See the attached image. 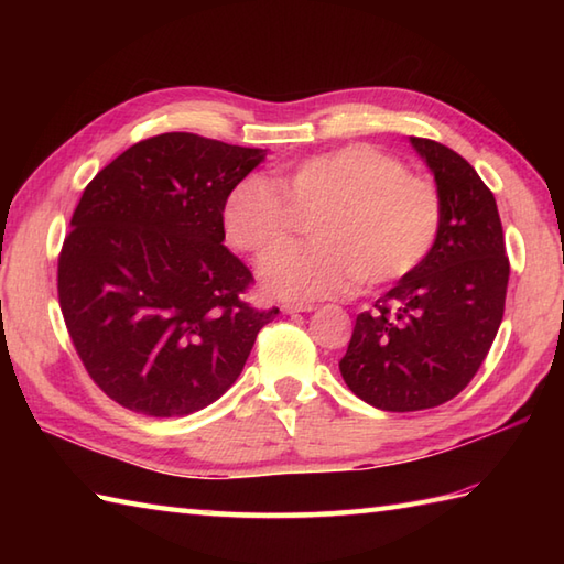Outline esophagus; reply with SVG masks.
Wrapping results in <instances>:
<instances>
[{
  "label": "esophagus",
  "mask_w": 564,
  "mask_h": 564,
  "mask_svg": "<svg viewBox=\"0 0 564 564\" xmlns=\"http://www.w3.org/2000/svg\"><path fill=\"white\" fill-rule=\"evenodd\" d=\"M285 315H295V313H313L315 305H303V303H285L281 305Z\"/></svg>",
  "instance_id": "1"
}]
</instances>
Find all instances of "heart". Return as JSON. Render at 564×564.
I'll return each mask as SVG.
<instances>
[{
	"label": "heart",
	"instance_id": "heart-1",
	"mask_svg": "<svg viewBox=\"0 0 564 564\" xmlns=\"http://www.w3.org/2000/svg\"><path fill=\"white\" fill-rule=\"evenodd\" d=\"M323 208L315 246L278 248L295 212ZM232 247L263 261L261 283L283 301L341 295L358 281L386 285L422 267L441 230V198L422 176L404 174L382 150L351 142L279 166L271 182L245 176L220 210Z\"/></svg>",
	"mask_w": 564,
	"mask_h": 564
}]
</instances>
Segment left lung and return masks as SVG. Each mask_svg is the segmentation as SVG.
I'll return each instance as SVG.
<instances>
[{
  "label": "left lung",
  "instance_id": "left-lung-1",
  "mask_svg": "<svg viewBox=\"0 0 564 564\" xmlns=\"http://www.w3.org/2000/svg\"><path fill=\"white\" fill-rule=\"evenodd\" d=\"M434 174L441 230L422 267L356 317L339 361L349 390L382 412L453 400L492 346L505 315L509 259L492 191L458 152L410 138Z\"/></svg>",
  "mask_w": 564,
  "mask_h": 564
}]
</instances>
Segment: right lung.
Segmentation results:
<instances>
[{"label": "right lung", "instance_id": "1", "mask_svg": "<svg viewBox=\"0 0 564 564\" xmlns=\"http://www.w3.org/2000/svg\"><path fill=\"white\" fill-rule=\"evenodd\" d=\"M269 150L194 133L142 140L84 188L57 263L59 307L91 380L148 416L230 390L279 310L242 301L251 271L223 245V200Z\"/></svg>", "mask_w": 564, "mask_h": 564}]
</instances>
